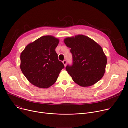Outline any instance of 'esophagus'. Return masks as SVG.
<instances>
[{
	"label": "esophagus",
	"mask_w": 128,
	"mask_h": 128,
	"mask_svg": "<svg viewBox=\"0 0 128 128\" xmlns=\"http://www.w3.org/2000/svg\"><path fill=\"white\" fill-rule=\"evenodd\" d=\"M63 63L64 64V66H66V64H67V61H66V60H64L63 61Z\"/></svg>",
	"instance_id": "esophagus-1"
}]
</instances>
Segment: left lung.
<instances>
[{"instance_id": "obj_1", "label": "left lung", "mask_w": 128, "mask_h": 128, "mask_svg": "<svg viewBox=\"0 0 128 128\" xmlns=\"http://www.w3.org/2000/svg\"><path fill=\"white\" fill-rule=\"evenodd\" d=\"M70 48L72 63L66 70L78 85L87 87L100 80L105 72L107 58L100 46L90 38L80 34L64 40Z\"/></svg>"}]
</instances>
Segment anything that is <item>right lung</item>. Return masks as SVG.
I'll return each mask as SVG.
<instances>
[{
    "instance_id": "1",
    "label": "right lung",
    "mask_w": 128,
    "mask_h": 128,
    "mask_svg": "<svg viewBox=\"0 0 128 128\" xmlns=\"http://www.w3.org/2000/svg\"><path fill=\"white\" fill-rule=\"evenodd\" d=\"M59 42L52 36H44L28 45L21 52V70L32 85L47 88L56 82L64 68L55 50Z\"/></svg>"
}]
</instances>
